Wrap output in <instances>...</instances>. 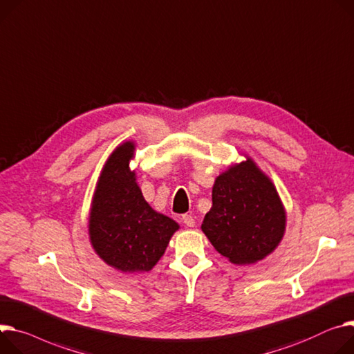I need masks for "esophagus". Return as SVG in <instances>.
<instances>
[{
    "label": "esophagus",
    "instance_id": "34e87169",
    "mask_svg": "<svg viewBox=\"0 0 354 354\" xmlns=\"http://www.w3.org/2000/svg\"><path fill=\"white\" fill-rule=\"evenodd\" d=\"M183 223H184L187 227H194V225H196V220L193 218L192 215H188V214L183 215Z\"/></svg>",
    "mask_w": 354,
    "mask_h": 354
}]
</instances>
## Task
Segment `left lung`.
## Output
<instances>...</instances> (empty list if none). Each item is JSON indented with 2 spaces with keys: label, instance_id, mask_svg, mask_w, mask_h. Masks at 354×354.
I'll return each mask as SVG.
<instances>
[{
  "label": "left lung",
  "instance_id": "8db88e82",
  "mask_svg": "<svg viewBox=\"0 0 354 354\" xmlns=\"http://www.w3.org/2000/svg\"><path fill=\"white\" fill-rule=\"evenodd\" d=\"M286 212L277 188L251 157L215 178L201 224L212 247L235 265L255 263L283 238Z\"/></svg>",
  "mask_w": 354,
  "mask_h": 354
}]
</instances>
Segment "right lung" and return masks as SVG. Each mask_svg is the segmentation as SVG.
Returning a JSON list of instances; mask_svg holds the SVG:
<instances>
[{
	"label": "right lung",
	"mask_w": 354,
	"mask_h": 354,
	"mask_svg": "<svg viewBox=\"0 0 354 354\" xmlns=\"http://www.w3.org/2000/svg\"><path fill=\"white\" fill-rule=\"evenodd\" d=\"M134 143L124 142L102 169L89 215V238L95 252L122 272H147L165 254L180 225L154 211L145 200L129 162Z\"/></svg>",
	"instance_id": "add662e5"
}]
</instances>
